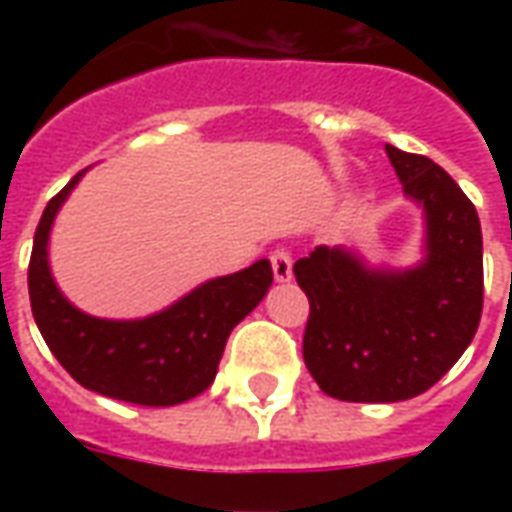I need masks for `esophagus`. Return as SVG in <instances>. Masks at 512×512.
<instances>
[{
  "label": "esophagus",
  "mask_w": 512,
  "mask_h": 512,
  "mask_svg": "<svg viewBox=\"0 0 512 512\" xmlns=\"http://www.w3.org/2000/svg\"><path fill=\"white\" fill-rule=\"evenodd\" d=\"M271 268H274L277 282H290V277H293V257H290L288 249H274L271 252Z\"/></svg>",
  "instance_id": "34e87169"
}]
</instances>
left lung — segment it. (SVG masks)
Instances as JSON below:
<instances>
[{"mask_svg": "<svg viewBox=\"0 0 512 512\" xmlns=\"http://www.w3.org/2000/svg\"><path fill=\"white\" fill-rule=\"evenodd\" d=\"M425 219L419 263L370 266L345 246H315L293 266L310 299L304 365L348 403L422 395L472 343L483 312V233L461 186L430 158L386 145Z\"/></svg>", "mask_w": 512, "mask_h": 512, "instance_id": "8db88e82", "label": "left lung"}]
</instances>
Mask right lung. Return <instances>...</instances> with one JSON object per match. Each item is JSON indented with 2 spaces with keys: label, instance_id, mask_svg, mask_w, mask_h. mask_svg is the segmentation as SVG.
<instances>
[{
  "label": "right lung",
  "instance_id": "obj_1",
  "mask_svg": "<svg viewBox=\"0 0 512 512\" xmlns=\"http://www.w3.org/2000/svg\"><path fill=\"white\" fill-rule=\"evenodd\" d=\"M82 169L46 205L29 257V301L43 340L84 389L136 406H178L216 378L227 337L263 301L274 282L266 257L244 271L202 282L167 310L134 321L87 315L65 299L49 266L57 213Z\"/></svg>",
  "mask_w": 512,
  "mask_h": 512
}]
</instances>
